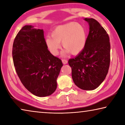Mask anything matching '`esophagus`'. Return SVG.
I'll use <instances>...</instances> for the list:
<instances>
[{
	"mask_svg": "<svg viewBox=\"0 0 125 125\" xmlns=\"http://www.w3.org/2000/svg\"><path fill=\"white\" fill-rule=\"evenodd\" d=\"M62 63H63L64 64H67V63H68V61L67 60H64V59H63V60H62Z\"/></svg>",
	"mask_w": 125,
	"mask_h": 125,
	"instance_id": "34e87169",
	"label": "esophagus"
}]
</instances>
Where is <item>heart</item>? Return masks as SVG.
<instances>
[{"label": "heart", "instance_id": "1", "mask_svg": "<svg viewBox=\"0 0 125 125\" xmlns=\"http://www.w3.org/2000/svg\"><path fill=\"white\" fill-rule=\"evenodd\" d=\"M51 36H47L45 40L48 50L53 55H57L61 49L60 43L65 48V53L71 52L77 55L85 47L87 35L82 25L75 22H71L55 27Z\"/></svg>", "mask_w": 125, "mask_h": 125}]
</instances>
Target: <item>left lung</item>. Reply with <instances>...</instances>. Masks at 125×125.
Masks as SVG:
<instances>
[{
  "mask_svg": "<svg viewBox=\"0 0 125 125\" xmlns=\"http://www.w3.org/2000/svg\"><path fill=\"white\" fill-rule=\"evenodd\" d=\"M89 25L85 47L68 61L74 83L83 90H92L105 79L110 63L109 36L104 27L93 18L84 19Z\"/></svg>",
  "mask_w": 125,
  "mask_h": 125,
  "instance_id": "obj_1",
  "label": "left lung"
}]
</instances>
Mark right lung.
<instances>
[{
  "mask_svg": "<svg viewBox=\"0 0 125 125\" xmlns=\"http://www.w3.org/2000/svg\"><path fill=\"white\" fill-rule=\"evenodd\" d=\"M12 55L17 74L30 92L44 97L55 92L63 63L48 51L43 30L23 27L14 39Z\"/></svg>",
  "mask_w": 125,
  "mask_h": 125,
  "instance_id": "obj_1",
  "label": "right lung"
}]
</instances>
